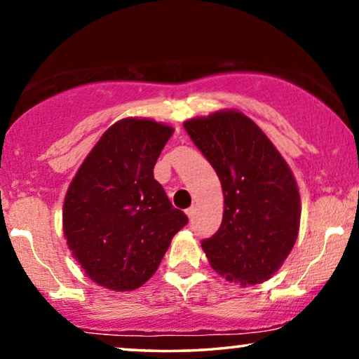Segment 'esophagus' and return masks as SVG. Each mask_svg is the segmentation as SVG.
<instances>
[{
  "label": "esophagus",
  "instance_id": "34e87169",
  "mask_svg": "<svg viewBox=\"0 0 359 359\" xmlns=\"http://www.w3.org/2000/svg\"><path fill=\"white\" fill-rule=\"evenodd\" d=\"M186 214H188V217H189V219L193 217V215L196 214V205H191L189 209H186Z\"/></svg>",
  "mask_w": 359,
  "mask_h": 359
}]
</instances>
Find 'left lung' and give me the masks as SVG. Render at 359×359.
<instances>
[{
  "label": "left lung",
  "mask_w": 359,
  "mask_h": 359,
  "mask_svg": "<svg viewBox=\"0 0 359 359\" xmlns=\"http://www.w3.org/2000/svg\"><path fill=\"white\" fill-rule=\"evenodd\" d=\"M224 191L217 232L201 242L210 266L240 286L266 281L297 240L301 199L286 160L255 122L217 111L184 122Z\"/></svg>",
  "instance_id": "left-lung-1"
}]
</instances>
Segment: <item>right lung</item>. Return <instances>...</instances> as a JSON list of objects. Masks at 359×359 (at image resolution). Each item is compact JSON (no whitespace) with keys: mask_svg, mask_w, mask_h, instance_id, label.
<instances>
[{"mask_svg":"<svg viewBox=\"0 0 359 359\" xmlns=\"http://www.w3.org/2000/svg\"><path fill=\"white\" fill-rule=\"evenodd\" d=\"M173 127L127 117L83 161L63 203V235L86 276L111 291L140 287L188 224L154 166Z\"/></svg>","mask_w":359,"mask_h":359,"instance_id":"add662e5","label":"right lung"}]
</instances>
